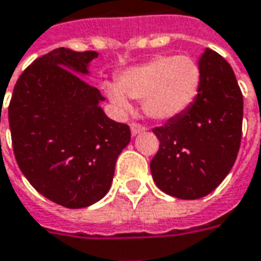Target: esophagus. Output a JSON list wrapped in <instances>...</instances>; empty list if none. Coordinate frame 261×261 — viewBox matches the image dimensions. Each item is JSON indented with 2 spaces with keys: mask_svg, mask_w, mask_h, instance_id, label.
Returning <instances> with one entry per match:
<instances>
[{
  "mask_svg": "<svg viewBox=\"0 0 261 261\" xmlns=\"http://www.w3.org/2000/svg\"><path fill=\"white\" fill-rule=\"evenodd\" d=\"M130 128H131V134H133V136H137V134H140V133H143V131L147 130L144 125L138 124V123H131Z\"/></svg>",
  "mask_w": 261,
  "mask_h": 261,
  "instance_id": "obj_1",
  "label": "esophagus"
}]
</instances>
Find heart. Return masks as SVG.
Segmentation results:
<instances>
[{"mask_svg":"<svg viewBox=\"0 0 261 261\" xmlns=\"http://www.w3.org/2000/svg\"><path fill=\"white\" fill-rule=\"evenodd\" d=\"M202 70L185 55H160L120 74L117 86L106 83L105 92L123 113L131 110L130 99L143 100L144 113L152 120L167 121L187 112L198 97Z\"/></svg>","mask_w":261,"mask_h":261,"instance_id":"b5f03b06","label":"heart"}]
</instances>
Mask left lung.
<instances>
[{
    "instance_id": "obj_1",
    "label": "left lung",
    "mask_w": 261,
    "mask_h": 261,
    "mask_svg": "<svg viewBox=\"0 0 261 261\" xmlns=\"http://www.w3.org/2000/svg\"><path fill=\"white\" fill-rule=\"evenodd\" d=\"M202 83L194 105L152 128L160 149L149 162L155 185L179 199H199L226 178L236 161L243 96L230 65L212 49L199 58Z\"/></svg>"
}]
</instances>
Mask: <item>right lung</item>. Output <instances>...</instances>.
<instances>
[{"label": "right lung", "instance_id": "1", "mask_svg": "<svg viewBox=\"0 0 261 261\" xmlns=\"http://www.w3.org/2000/svg\"><path fill=\"white\" fill-rule=\"evenodd\" d=\"M97 55L58 48L38 58L19 76L8 107L19 169L39 194L70 209L90 206L109 192L131 140L130 127L99 106V89L79 76L89 74Z\"/></svg>", "mask_w": 261, "mask_h": 261}]
</instances>
